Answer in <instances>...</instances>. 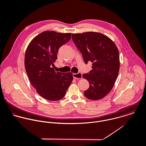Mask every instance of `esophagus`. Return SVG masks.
I'll return each mask as SVG.
<instances>
[{"mask_svg": "<svg viewBox=\"0 0 146 146\" xmlns=\"http://www.w3.org/2000/svg\"><path fill=\"white\" fill-rule=\"evenodd\" d=\"M73 78L76 79H81L82 78V74L81 73H73Z\"/></svg>", "mask_w": 146, "mask_h": 146, "instance_id": "1", "label": "esophagus"}]
</instances>
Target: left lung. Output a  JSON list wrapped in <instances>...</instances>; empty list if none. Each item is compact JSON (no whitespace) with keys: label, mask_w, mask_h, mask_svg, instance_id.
Masks as SVG:
<instances>
[{"label":"left lung","mask_w":146,"mask_h":146,"mask_svg":"<svg viewBox=\"0 0 146 146\" xmlns=\"http://www.w3.org/2000/svg\"><path fill=\"white\" fill-rule=\"evenodd\" d=\"M72 39L86 64L93 62L92 70L82 77L89 82L85 96L92 100L103 98L111 90L118 76V49L107 36L96 32L72 34Z\"/></svg>","instance_id":"left-lung-1"}]
</instances>
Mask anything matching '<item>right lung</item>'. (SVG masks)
Returning <instances> with one entry per match:
<instances>
[{
    "label": "right lung",
    "mask_w": 146,
    "mask_h": 146,
    "mask_svg": "<svg viewBox=\"0 0 146 146\" xmlns=\"http://www.w3.org/2000/svg\"><path fill=\"white\" fill-rule=\"evenodd\" d=\"M71 33L44 31L28 45L24 66L31 85L44 98L52 101L62 99L73 80L72 72H55L52 68L59 48L68 42Z\"/></svg>",
    "instance_id": "add662e5"
}]
</instances>
